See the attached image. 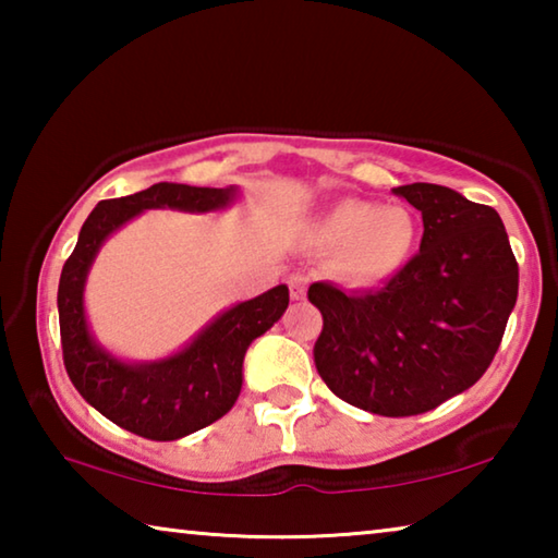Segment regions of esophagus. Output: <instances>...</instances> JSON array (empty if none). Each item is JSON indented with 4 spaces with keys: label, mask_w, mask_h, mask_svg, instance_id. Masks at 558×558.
<instances>
[{
    "label": "esophagus",
    "mask_w": 558,
    "mask_h": 558,
    "mask_svg": "<svg viewBox=\"0 0 558 558\" xmlns=\"http://www.w3.org/2000/svg\"><path fill=\"white\" fill-rule=\"evenodd\" d=\"M290 286V298L292 300H305L307 298V276H300V272H295V276H290L288 280Z\"/></svg>",
    "instance_id": "34e87169"
}]
</instances>
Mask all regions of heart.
Returning <instances> with one entry per match:
<instances>
[{"label": "heart", "instance_id": "obj_1", "mask_svg": "<svg viewBox=\"0 0 558 558\" xmlns=\"http://www.w3.org/2000/svg\"><path fill=\"white\" fill-rule=\"evenodd\" d=\"M317 241L337 251V272L352 286H379L396 276L418 241V223L405 206L347 199L317 223Z\"/></svg>", "mask_w": 558, "mask_h": 558}]
</instances>
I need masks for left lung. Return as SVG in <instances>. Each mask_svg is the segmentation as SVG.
Returning a JSON list of instances; mask_svg holds the SVG:
<instances>
[{
  "label": "left lung",
  "instance_id": "left-lung-1",
  "mask_svg": "<svg viewBox=\"0 0 558 558\" xmlns=\"http://www.w3.org/2000/svg\"><path fill=\"white\" fill-rule=\"evenodd\" d=\"M393 194L423 216L421 251L369 292L313 282L323 313L315 366L339 399L376 415H418L470 389L502 342L519 268L493 206L415 182Z\"/></svg>",
  "mask_w": 558,
  "mask_h": 558
}]
</instances>
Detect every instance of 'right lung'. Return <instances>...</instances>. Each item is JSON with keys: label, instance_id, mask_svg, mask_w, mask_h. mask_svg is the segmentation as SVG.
<instances>
[{"label": "right lung", "instance_id": "right-lung-1", "mask_svg": "<svg viewBox=\"0 0 558 558\" xmlns=\"http://www.w3.org/2000/svg\"><path fill=\"white\" fill-rule=\"evenodd\" d=\"M239 189L159 182L145 192L100 202L83 223L59 280L63 364L78 393L116 426L149 440H177L211 426L231 411L243 384V356L256 337L286 313L290 292L278 286L239 302L206 325L182 352L159 362L130 364L93 339L83 307L88 270L100 245L145 209L219 211Z\"/></svg>", "mask_w": 558, "mask_h": 558}]
</instances>
